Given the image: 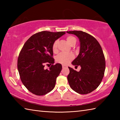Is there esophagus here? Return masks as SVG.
<instances>
[{
    "mask_svg": "<svg viewBox=\"0 0 120 120\" xmlns=\"http://www.w3.org/2000/svg\"><path fill=\"white\" fill-rule=\"evenodd\" d=\"M68 67H67V66H66V65H62V68H68Z\"/></svg>",
    "mask_w": 120,
    "mask_h": 120,
    "instance_id": "1",
    "label": "esophagus"
}]
</instances>
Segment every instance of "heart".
Returning <instances> with one entry per match:
<instances>
[{
	"label": "heart",
	"instance_id": "1",
	"mask_svg": "<svg viewBox=\"0 0 120 120\" xmlns=\"http://www.w3.org/2000/svg\"><path fill=\"white\" fill-rule=\"evenodd\" d=\"M67 41L68 44L71 46L75 45L76 43V39L73 36L67 37ZM57 44L58 41H56L53 43L52 49L53 52H57ZM74 57V56L72 53L61 52L56 57V60L57 62L60 63L61 64H67L73 59Z\"/></svg>",
	"mask_w": 120,
	"mask_h": 120
}]
</instances>
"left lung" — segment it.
Segmentation results:
<instances>
[{
	"instance_id": "obj_1",
	"label": "left lung",
	"mask_w": 120,
	"mask_h": 120,
	"mask_svg": "<svg viewBox=\"0 0 120 120\" xmlns=\"http://www.w3.org/2000/svg\"><path fill=\"white\" fill-rule=\"evenodd\" d=\"M67 32L75 35L79 40V53L72 64L81 67L79 72L68 67V83L72 90L79 94L91 93L100 85L104 75L106 63L102 48L95 38L87 33L81 31Z\"/></svg>"
}]
</instances>
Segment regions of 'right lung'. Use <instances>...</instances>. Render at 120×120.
I'll list each match as a JSON object with an SVG mask.
<instances>
[{
  "label": "right lung",
  "instance_id": "1",
  "mask_svg": "<svg viewBox=\"0 0 120 120\" xmlns=\"http://www.w3.org/2000/svg\"><path fill=\"white\" fill-rule=\"evenodd\" d=\"M64 34L63 31H41L32 35L24 44L18 58L17 68L22 82L32 93L45 95L54 88L62 65L52 64L48 70L44 67L54 63L53 43Z\"/></svg>",
  "mask_w": 120,
  "mask_h": 120
}]
</instances>
